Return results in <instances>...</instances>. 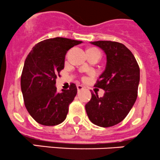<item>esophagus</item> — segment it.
Masks as SVG:
<instances>
[{
  "label": "esophagus",
  "instance_id": "obj_1",
  "mask_svg": "<svg viewBox=\"0 0 160 160\" xmlns=\"http://www.w3.org/2000/svg\"><path fill=\"white\" fill-rule=\"evenodd\" d=\"M77 90H78V92H80V90H82L83 89V87L82 86V85H77Z\"/></svg>",
  "mask_w": 160,
  "mask_h": 160
}]
</instances>
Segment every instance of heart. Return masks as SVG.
Returning a JSON list of instances; mask_svg holds the SVG:
<instances>
[{
	"label": "heart",
	"instance_id": "obj_1",
	"mask_svg": "<svg viewBox=\"0 0 160 160\" xmlns=\"http://www.w3.org/2000/svg\"><path fill=\"white\" fill-rule=\"evenodd\" d=\"M93 49V50H95V51H98V52H99L98 51V50H97V49Z\"/></svg>",
	"mask_w": 160,
	"mask_h": 160
}]
</instances>
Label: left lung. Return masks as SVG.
I'll use <instances>...</instances> for the list:
<instances>
[{
  "instance_id": "obj_1",
  "label": "left lung",
  "mask_w": 160,
  "mask_h": 160,
  "mask_svg": "<svg viewBox=\"0 0 160 160\" xmlns=\"http://www.w3.org/2000/svg\"><path fill=\"white\" fill-rule=\"evenodd\" d=\"M107 56L105 70L95 87L104 90L102 98L91 93L85 105L90 121L100 127H111L124 120L137 98L140 70L135 56L125 45L111 41L90 42Z\"/></svg>"
}]
</instances>
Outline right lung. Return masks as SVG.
I'll list each match as a JSON object with an SVG mask.
<instances>
[{
	"label": "right lung",
	"instance_id": "right-lung-1",
	"mask_svg": "<svg viewBox=\"0 0 160 160\" xmlns=\"http://www.w3.org/2000/svg\"><path fill=\"white\" fill-rule=\"evenodd\" d=\"M82 42L61 37L49 38L35 45L27 56L21 77V88L25 108L38 123L53 126L67 118L77 88L72 83L70 89H62L59 93L56 80L64 68L68 50Z\"/></svg>",
	"mask_w": 160,
	"mask_h": 160
}]
</instances>
